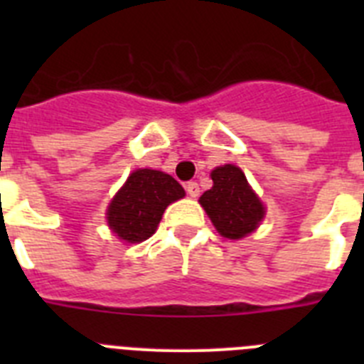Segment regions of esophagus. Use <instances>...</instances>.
Here are the masks:
<instances>
[{
  "mask_svg": "<svg viewBox=\"0 0 364 364\" xmlns=\"http://www.w3.org/2000/svg\"><path fill=\"white\" fill-rule=\"evenodd\" d=\"M186 191H188L189 197H198V193H200V188H198L197 182H188V186H186Z\"/></svg>",
  "mask_w": 364,
  "mask_h": 364,
  "instance_id": "obj_1",
  "label": "esophagus"
}]
</instances>
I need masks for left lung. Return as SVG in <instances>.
Listing matches in <instances>:
<instances>
[{
    "label": "left lung",
    "instance_id": "1",
    "mask_svg": "<svg viewBox=\"0 0 364 364\" xmlns=\"http://www.w3.org/2000/svg\"><path fill=\"white\" fill-rule=\"evenodd\" d=\"M211 180L213 188L202 195L200 204L218 233L226 239H242L252 233L264 217V205L247 186L244 173L226 164L211 171Z\"/></svg>",
    "mask_w": 364,
    "mask_h": 364
}]
</instances>
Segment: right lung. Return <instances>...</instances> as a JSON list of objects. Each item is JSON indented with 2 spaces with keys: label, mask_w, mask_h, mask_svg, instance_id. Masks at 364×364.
<instances>
[{
  "label": "right lung",
  "mask_w": 364,
  "mask_h": 364,
  "mask_svg": "<svg viewBox=\"0 0 364 364\" xmlns=\"http://www.w3.org/2000/svg\"><path fill=\"white\" fill-rule=\"evenodd\" d=\"M184 195V188L171 175L138 169L112 198L107 210L109 226L125 242H142L156 231L167 205Z\"/></svg>",
  "instance_id": "right-lung-1"
}]
</instances>
